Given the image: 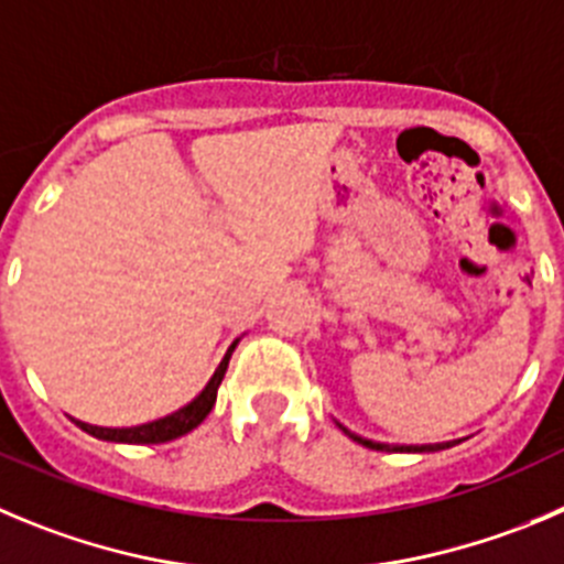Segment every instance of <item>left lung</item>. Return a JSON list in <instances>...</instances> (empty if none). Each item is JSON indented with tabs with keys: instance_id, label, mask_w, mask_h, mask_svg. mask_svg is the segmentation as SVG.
<instances>
[{
	"instance_id": "obj_1",
	"label": "left lung",
	"mask_w": 564,
	"mask_h": 564,
	"mask_svg": "<svg viewBox=\"0 0 564 564\" xmlns=\"http://www.w3.org/2000/svg\"><path fill=\"white\" fill-rule=\"evenodd\" d=\"M339 429L345 431L350 440L359 442V445H365V448H372V451H414V454H425V451H445V448H451V445H456V442H440V445H383V442L365 440V436L354 434V431H347L345 425H339Z\"/></svg>"
}]
</instances>
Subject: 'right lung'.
I'll return each mask as SVG.
<instances>
[{
  "label": "right lung",
  "instance_id": "obj_1",
  "mask_svg": "<svg viewBox=\"0 0 564 564\" xmlns=\"http://www.w3.org/2000/svg\"><path fill=\"white\" fill-rule=\"evenodd\" d=\"M234 347H236V341L228 347L225 359L219 361L217 372H214V378L208 381V387H205L203 392H199L197 398L188 403V406L177 409L175 414H166V417L152 420V423H144V425H133V429H99V425L80 423V420H75V423L80 425L86 434L97 436V440L128 442V445H158V442L177 440V436H183V434H188L192 429H197V425L208 417L210 409H214V403H217V389H219V383H223L225 370H228V361H230V354H234Z\"/></svg>",
  "mask_w": 564,
  "mask_h": 564
}]
</instances>
